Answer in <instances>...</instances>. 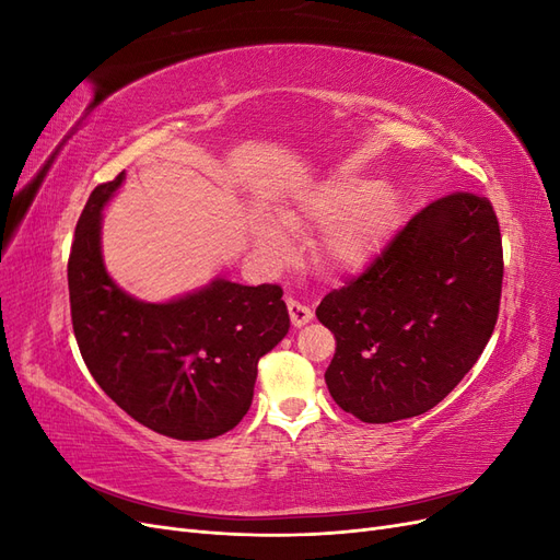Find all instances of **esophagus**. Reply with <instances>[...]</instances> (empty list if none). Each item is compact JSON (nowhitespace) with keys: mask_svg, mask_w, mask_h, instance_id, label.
I'll return each mask as SVG.
<instances>
[{"mask_svg":"<svg viewBox=\"0 0 560 560\" xmlns=\"http://www.w3.org/2000/svg\"><path fill=\"white\" fill-rule=\"evenodd\" d=\"M287 308H290V317H292L294 327H303L306 322L313 319V311L306 306V303H301L296 299H287Z\"/></svg>","mask_w":560,"mask_h":560,"instance_id":"obj_1","label":"esophagus"}]
</instances>
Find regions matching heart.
Wrapping results in <instances>:
<instances>
[{"mask_svg":"<svg viewBox=\"0 0 560 560\" xmlns=\"http://www.w3.org/2000/svg\"><path fill=\"white\" fill-rule=\"evenodd\" d=\"M303 214L322 231V252L343 268L364 266L383 247L389 226L397 214V198L387 186H374L364 191L360 184H327L306 198ZM290 226H299V214L282 212ZM257 247L270 259H282L290 249V235L276 219L264 217L257 224Z\"/></svg>","mask_w":560,"mask_h":560,"instance_id":"b5f03b06","label":"heart"}]
</instances>
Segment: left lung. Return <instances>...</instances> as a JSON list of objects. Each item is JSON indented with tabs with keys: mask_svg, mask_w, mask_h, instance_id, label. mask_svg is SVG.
Segmentation results:
<instances>
[{
	"mask_svg": "<svg viewBox=\"0 0 560 560\" xmlns=\"http://www.w3.org/2000/svg\"><path fill=\"white\" fill-rule=\"evenodd\" d=\"M502 270L488 198L457 191L422 208L362 276L319 301L315 315L336 336L334 401L362 422L430 411L481 358Z\"/></svg>",
	"mask_w": 560,
	"mask_h": 560,
	"instance_id": "1",
	"label": "left lung"
}]
</instances>
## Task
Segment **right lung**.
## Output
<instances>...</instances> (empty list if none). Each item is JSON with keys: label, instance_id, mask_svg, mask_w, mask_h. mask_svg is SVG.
<instances>
[{"label": "right lung", "instance_id": "add662e5", "mask_svg": "<svg viewBox=\"0 0 560 560\" xmlns=\"http://www.w3.org/2000/svg\"><path fill=\"white\" fill-rule=\"evenodd\" d=\"M124 179L95 186L74 231L67 282L81 358L144 428L182 442L219 436L249 411L259 360L290 331L282 290L214 278L165 303L124 292L100 245L103 210Z\"/></svg>", "mask_w": 560, "mask_h": 560}]
</instances>
